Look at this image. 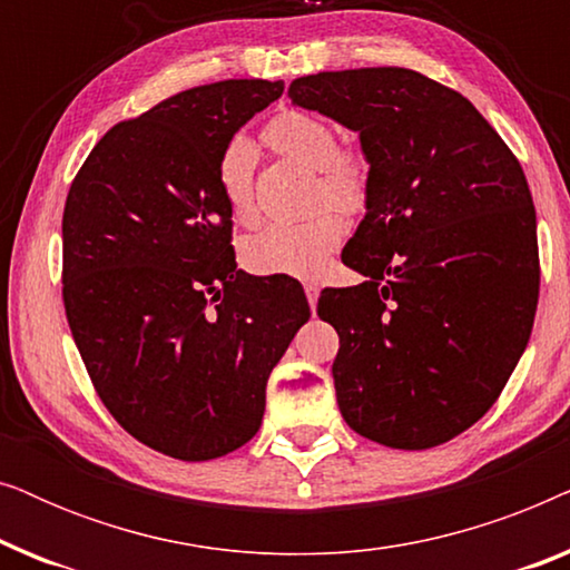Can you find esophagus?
<instances>
[{"mask_svg": "<svg viewBox=\"0 0 570 570\" xmlns=\"http://www.w3.org/2000/svg\"><path fill=\"white\" fill-rule=\"evenodd\" d=\"M303 291H306V298H308V306H311V311H316L318 285H316V283H306V285H303Z\"/></svg>", "mask_w": 570, "mask_h": 570, "instance_id": "1", "label": "esophagus"}]
</instances>
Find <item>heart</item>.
I'll return each instance as SVG.
<instances>
[{
    "label": "heart",
    "instance_id": "heart-1",
    "mask_svg": "<svg viewBox=\"0 0 570 570\" xmlns=\"http://www.w3.org/2000/svg\"><path fill=\"white\" fill-rule=\"evenodd\" d=\"M269 142L287 158L318 170L316 202L355 213L368 197V168L355 153L340 150L337 135L322 116L285 111L272 119ZM256 150L246 137H236L220 158V189L230 215L240 225L259 220L254 197ZM345 238V220L337 209L324 207L298 220H277L248 238L244 259L256 275L316 277L340 240Z\"/></svg>",
    "mask_w": 570,
    "mask_h": 570
}]
</instances>
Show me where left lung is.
<instances>
[{
	"label": "left lung",
	"instance_id": "8db88e82",
	"mask_svg": "<svg viewBox=\"0 0 570 570\" xmlns=\"http://www.w3.org/2000/svg\"><path fill=\"white\" fill-rule=\"evenodd\" d=\"M293 106L357 131L368 197L318 316L340 334L345 423L392 449H433L493 407L532 334L540 259L524 170L464 96L404 67L318 72Z\"/></svg>",
	"mask_w": 570,
	"mask_h": 570
}]
</instances>
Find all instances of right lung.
<instances>
[{
	"mask_svg": "<svg viewBox=\"0 0 570 570\" xmlns=\"http://www.w3.org/2000/svg\"><path fill=\"white\" fill-rule=\"evenodd\" d=\"M285 82L176 92L92 147L67 194L65 308L124 431L207 462L259 431L264 389L311 308L301 283L236 269L220 158Z\"/></svg>",
	"mask_w": 570,
	"mask_h": 570,
	"instance_id": "right-lung-1",
	"label": "right lung"
}]
</instances>
